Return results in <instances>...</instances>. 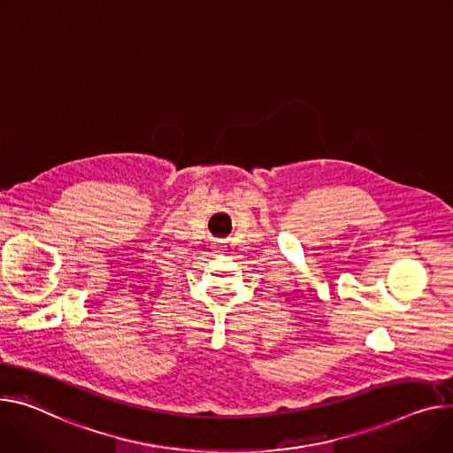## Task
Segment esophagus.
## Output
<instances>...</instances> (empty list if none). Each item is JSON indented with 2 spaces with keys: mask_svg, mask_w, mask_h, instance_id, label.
Segmentation results:
<instances>
[{
  "mask_svg": "<svg viewBox=\"0 0 453 453\" xmlns=\"http://www.w3.org/2000/svg\"><path fill=\"white\" fill-rule=\"evenodd\" d=\"M213 248H215V251H217V253H220V251H222V248H224V245H222V243H215Z\"/></svg>",
  "mask_w": 453,
  "mask_h": 453,
  "instance_id": "esophagus-1",
  "label": "esophagus"
}]
</instances>
